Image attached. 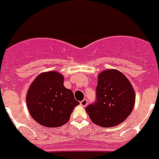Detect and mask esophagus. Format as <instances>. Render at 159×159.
<instances>
[{
	"instance_id": "1",
	"label": "esophagus",
	"mask_w": 159,
	"mask_h": 159,
	"mask_svg": "<svg viewBox=\"0 0 159 159\" xmlns=\"http://www.w3.org/2000/svg\"><path fill=\"white\" fill-rule=\"evenodd\" d=\"M80 104L83 107H86L87 106V104H88V100H87V99H83V101L80 102Z\"/></svg>"
}]
</instances>
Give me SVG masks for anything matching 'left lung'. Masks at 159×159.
Returning a JSON list of instances; mask_svg holds the SVG:
<instances>
[{
    "label": "left lung",
    "mask_w": 159,
    "mask_h": 159,
    "mask_svg": "<svg viewBox=\"0 0 159 159\" xmlns=\"http://www.w3.org/2000/svg\"><path fill=\"white\" fill-rule=\"evenodd\" d=\"M96 94V102L86 107V111L92 122L101 127L121 124L135 105L133 87L127 77L116 69L104 70L98 74Z\"/></svg>",
    "instance_id": "1"
}]
</instances>
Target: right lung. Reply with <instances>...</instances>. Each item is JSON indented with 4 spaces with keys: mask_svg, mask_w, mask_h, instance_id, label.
<instances>
[{
    "mask_svg": "<svg viewBox=\"0 0 159 159\" xmlns=\"http://www.w3.org/2000/svg\"><path fill=\"white\" fill-rule=\"evenodd\" d=\"M26 102L32 118L48 128L67 123L79 104L72 91L64 87V76L56 70L37 76L28 90Z\"/></svg>",
    "mask_w": 159,
    "mask_h": 159,
    "instance_id": "obj_1",
    "label": "right lung"
}]
</instances>
